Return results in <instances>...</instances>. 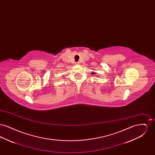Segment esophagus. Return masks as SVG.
<instances>
[{
    "instance_id": "34e87169",
    "label": "esophagus",
    "mask_w": 155,
    "mask_h": 155,
    "mask_svg": "<svg viewBox=\"0 0 155 155\" xmlns=\"http://www.w3.org/2000/svg\"><path fill=\"white\" fill-rule=\"evenodd\" d=\"M75 64H78H78H80V63H79V62H76V63H75Z\"/></svg>"
}]
</instances>
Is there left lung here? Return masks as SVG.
I'll use <instances>...</instances> for the list:
<instances>
[{
    "label": "left lung",
    "mask_w": 155,
    "mask_h": 155,
    "mask_svg": "<svg viewBox=\"0 0 155 155\" xmlns=\"http://www.w3.org/2000/svg\"><path fill=\"white\" fill-rule=\"evenodd\" d=\"M92 75H94V74H95V73H94V72H92Z\"/></svg>",
    "instance_id": "8db88e82"
}]
</instances>
